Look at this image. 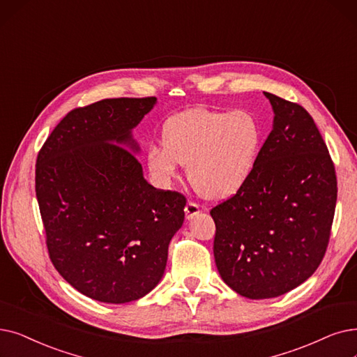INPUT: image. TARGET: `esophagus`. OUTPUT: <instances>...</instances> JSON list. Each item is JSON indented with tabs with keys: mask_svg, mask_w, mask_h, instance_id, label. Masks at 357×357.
<instances>
[{
	"mask_svg": "<svg viewBox=\"0 0 357 357\" xmlns=\"http://www.w3.org/2000/svg\"><path fill=\"white\" fill-rule=\"evenodd\" d=\"M199 213V207L195 203H188L185 206V217H187L188 220H191L194 215H197Z\"/></svg>",
	"mask_w": 357,
	"mask_h": 357,
	"instance_id": "1",
	"label": "esophagus"
}]
</instances>
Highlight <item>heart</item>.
I'll return each instance as SVG.
<instances>
[{
    "mask_svg": "<svg viewBox=\"0 0 357 357\" xmlns=\"http://www.w3.org/2000/svg\"><path fill=\"white\" fill-rule=\"evenodd\" d=\"M163 144L147 150L149 172L167 187L188 166L198 194L223 199L238 194L251 179L262 147V130L246 111L220 112L191 107L170 118L163 127Z\"/></svg>",
    "mask_w": 357,
    "mask_h": 357,
    "instance_id": "heart-1",
    "label": "heart"
}]
</instances>
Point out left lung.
<instances>
[{"mask_svg":"<svg viewBox=\"0 0 357 357\" xmlns=\"http://www.w3.org/2000/svg\"><path fill=\"white\" fill-rule=\"evenodd\" d=\"M264 95L274 119L254 174L210 211L217 270L248 299L277 298L315 273L337 201L334 165L312 116L298 103Z\"/></svg>","mask_w":357,"mask_h":357,"instance_id":"left-lung-1","label":"left lung"}]
</instances>
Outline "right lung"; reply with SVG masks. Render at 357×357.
I'll list each match as a JSON object with an SVG mask.
<instances>
[{
    "label": "right lung",
    "instance_id": "1",
    "mask_svg": "<svg viewBox=\"0 0 357 357\" xmlns=\"http://www.w3.org/2000/svg\"><path fill=\"white\" fill-rule=\"evenodd\" d=\"M156 98L103 99L61 121L36 162V197L54 267L84 296L140 299L162 280L187 199L144 179L132 130Z\"/></svg>",
    "mask_w": 357,
    "mask_h": 357
}]
</instances>
